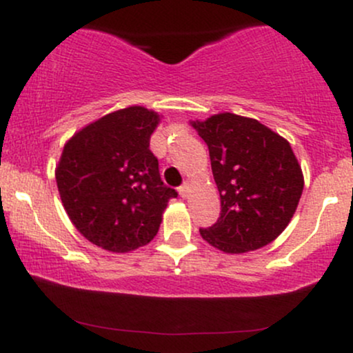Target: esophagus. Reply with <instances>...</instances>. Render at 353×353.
I'll return each mask as SVG.
<instances>
[{
    "mask_svg": "<svg viewBox=\"0 0 353 353\" xmlns=\"http://www.w3.org/2000/svg\"><path fill=\"white\" fill-rule=\"evenodd\" d=\"M189 194H190V185L189 184H184V185H181L179 188V196L181 197H189Z\"/></svg>",
    "mask_w": 353,
    "mask_h": 353,
    "instance_id": "1",
    "label": "esophagus"
}]
</instances>
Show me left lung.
<instances>
[{"label":"left lung","instance_id":"1","mask_svg":"<svg viewBox=\"0 0 353 353\" xmlns=\"http://www.w3.org/2000/svg\"><path fill=\"white\" fill-rule=\"evenodd\" d=\"M190 125L209 148L222 205L216 224L199 230L202 239L225 254L270 244L292 221L303 190L302 168L289 141L232 112Z\"/></svg>","mask_w":353,"mask_h":353}]
</instances>
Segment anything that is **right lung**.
<instances>
[{
    "label": "right lung",
    "mask_w": 353,
    "mask_h": 353,
    "mask_svg": "<svg viewBox=\"0 0 353 353\" xmlns=\"http://www.w3.org/2000/svg\"><path fill=\"white\" fill-rule=\"evenodd\" d=\"M163 114L129 106L92 121L64 144L56 184L68 217L101 249L125 254L156 237L169 201L149 141Z\"/></svg>",
    "instance_id": "obj_1"
}]
</instances>
